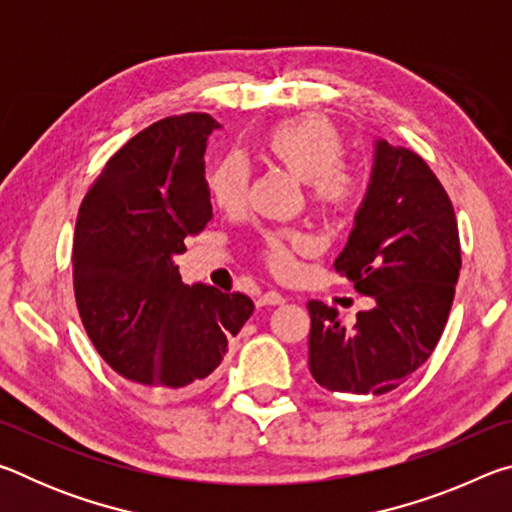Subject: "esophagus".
Masks as SVG:
<instances>
[{
    "mask_svg": "<svg viewBox=\"0 0 512 512\" xmlns=\"http://www.w3.org/2000/svg\"><path fill=\"white\" fill-rule=\"evenodd\" d=\"M259 307H277V305H284V296H280L277 291H266L264 296H259L257 300Z\"/></svg>",
    "mask_w": 512,
    "mask_h": 512,
    "instance_id": "1",
    "label": "esophagus"
}]
</instances>
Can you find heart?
Segmentation results:
<instances>
[{
	"mask_svg": "<svg viewBox=\"0 0 512 512\" xmlns=\"http://www.w3.org/2000/svg\"><path fill=\"white\" fill-rule=\"evenodd\" d=\"M262 151L280 167L307 183V198L325 219H343L357 210L368 176L361 164L345 158V140L332 121L302 115L277 121L262 137ZM207 192L221 210H239L248 192V169L235 155L216 162L207 173ZM309 239L300 230H268L257 253L273 275L287 277L296 255L307 253Z\"/></svg>",
	"mask_w": 512,
	"mask_h": 512,
	"instance_id": "obj_1",
	"label": "heart"
}]
</instances>
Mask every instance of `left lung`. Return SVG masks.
Listing matches in <instances>:
<instances>
[{
	"label": "left lung",
	"instance_id": "obj_1",
	"mask_svg": "<svg viewBox=\"0 0 512 512\" xmlns=\"http://www.w3.org/2000/svg\"><path fill=\"white\" fill-rule=\"evenodd\" d=\"M334 268L375 307L345 329L334 307L307 302L311 377L332 393H391L431 357L461 273L452 201L418 153L377 142L366 201Z\"/></svg>",
	"mask_w": 512,
	"mask_h": 512
}]
</instances>
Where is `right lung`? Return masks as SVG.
I'll use <instances>...</instances> for the list:
<instances>
[{
    "label": "right lung",
    "mask_w": 512,
    "mask_h": 512,
    "mask_svg": "<svg viewBox=\"0 0 512 512\" xmlns=\"http://www.w3.org/2000/svg\"><path fill=\"white\" fill-rule=\"evenodd\" d=\"M205 112L167 117L112 155L76 216L72 280L85 332L121 377L187 391L214 375L253 316L246 293L187 287L173 264L212 219Z\"/></svg>",
    "instance_id": "obj_1"
}]
</instances>
